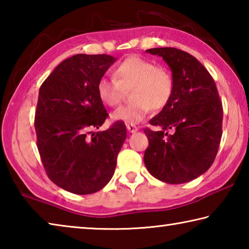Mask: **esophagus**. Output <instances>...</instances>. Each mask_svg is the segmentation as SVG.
<instances>
[{
  "mask_svg": "<svg viewBox=\"0 0 249 249\" xmlns=\"http://www.w3.org/2000/svg\"><path fill=\"white\" fill-rule=\"evenodd\" d=\"M126 128H127L129 133H135V132H137V130H138V127H136V126L133 125V124H127V125H126Z\"/></svg>",
  "mask_w": 249,
  "mask_h": 249,
  "instance_id": "esophagus-1",
  "label": "esophagus"
}]
</instances>
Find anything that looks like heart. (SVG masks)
<instances>
[{
	"mask_svg": "<svg viewBox=\"0 0 249 249\" xmlns=\"http://www.w3.org/2000/svg\"><path fill=\"white\" fill-rule=\"evenodd\" d=\"M130 89L133 102L113 112L112 119L136 124L148 115L151 108L160 111L167 107L174 95L175 80L165 67L133 56L115 67L114 78L100 79L96 87L100 100L112 107L120 105Z\"/></svg>",
	"mask_w": 249,
	"mask_h": 249,
	"instance_id": "1",
	"label": "heart"
}]
</instances>
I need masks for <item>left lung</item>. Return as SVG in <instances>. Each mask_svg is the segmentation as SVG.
Segmentation results:
<instances>
[{
	"label": "left lung",
	"instance_id": "obj_1",
	"mask_svg": "<svg viewBox=\"0 0 249 249\" xmlns=\"http://www.w3.org/2000/svg\"><path fill=\"white\" fill-rule=\"evenodd\" d=\"M162 57L172 71L174 95L145 128L144 162L151 176L171 184L189 182L212 166L222 137L223 107L216 84L204 66L183 50L147 49Z\"/></svg>",
	"mask_w": 249,
	"mask_h": 249
}]
</instances>
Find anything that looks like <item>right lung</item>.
Instances as JSON below:
<instances>
[{"mask_svg": "<svg viewBox=\"0 0 249 249\" xmlns=\"http://www.w3.org/2000/svg\"><path fill=\"white\" fill-rule=\"evenodd\" d=\"M115 60L108 54H74L40 86L35 130L41 162L54 184L74 195H91L108 183L126 140V126L119 121L92 132L108 115L96 87Z\"/></svg>", "mask_w": 249, "mask_h": 249, "instance_id": "add662e5", "label": "right lung"}]
</instances>
